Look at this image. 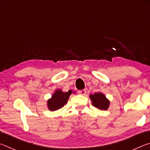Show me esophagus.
<instances>
[{"label": "esophagus", "instance_id": "esophagus-1", "mask_svg": "<svg viewBox=\"0 0 150 150\" xmlns=\"http://www.w3.org/2000/svg\"><path fill=\"white\" fill-rule=\"evenodd\" d=\"M78 94H80V95H82V96H86V90H79V91H78Z\"/></svg>", "mask_w": 150, "mask_h": 150}]
</instances>
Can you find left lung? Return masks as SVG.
Instances as JSON below:
<instances>
[{"mask_svg": "<svg viewBox=\"0 0 150 150\" xmlns=\"http://www.w3.org/2000/svg\"><path fill=\"white\" fill-rule=\"evenodd\" d=\"M90 98L92 102V105L96 108L105 111L109 109L110 101L103 93L98 92L90 94Z\"/></svg>", "mask_w": 150, "mask_h": 150, "instance_id": "left-lung-1", "label": "left lung"}]
</instances>
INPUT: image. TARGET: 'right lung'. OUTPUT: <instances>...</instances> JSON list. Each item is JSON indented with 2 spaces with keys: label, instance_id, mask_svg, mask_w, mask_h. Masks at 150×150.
<instances>
[{
  "label": "right lung",
  "instance_id": "right-lung-1",
  "mask_svg": "<svg viewBox=\"0 0 150 150\" xmlns=\"http://www.w3.org/2000/svg\"><path fill=\"white\" fill-rule=\"evenodd\" d=\"M72 93H75L74 91L71 90L64 92L60 89H57L54 91L51 98L47 100L48 109L51 111H54L62 108L65 104H67L70 96Z\"/></svg>",
  "mask_w": 150,
  "mask_h": 150
}]
</instances>
